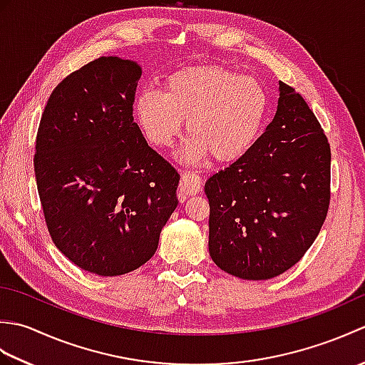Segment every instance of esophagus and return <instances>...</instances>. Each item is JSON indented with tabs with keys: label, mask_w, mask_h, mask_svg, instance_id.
Returning a JSON list of instances; mask_svg holds the SVG:
<instances>
[{
	"label": "esophagus",
	"mask_w": 365,
	"mask_h": 365,
	"mask_svg": "<svg viewBox=\"0 0 365 365\" xmlns=\"http://www.w3.org/2000/svg\"><path fill=\"white\" fill-rule=\"evenodd\" d=\"M200 191H202V178L195 173L185 170L180 177V183H178V196L187 197Z\"/></svg>",
	"instance_id": "34e87169"
}]
</instances>
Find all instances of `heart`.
Segmentation results:
<instances>
[{
	"label": "heart",
	"mask_w": 365,
	"mask_h": 365,
	"mask_svg": "<svg viewBox=\"0 0 365 365\" xmlns=\"http://www.w3.org/2000/svg\"><path fill=\"white\" fill-rule=\"evenodd\" d=\"M135 113L145 138L160 149L174 144L187 119L191 139L185 158L197 161L210 153L218 161H230L257 141L268 96L252 76L215 66L188 67L169 76L165 92L150 88L139 92Z\"/></svg>",
	"instance_id": "heart-1"
}]
</instances>
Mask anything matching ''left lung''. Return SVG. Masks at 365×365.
<instances>
[{
	"mask_svg": "<svg viewBox=\"0 0 365 365\" xmlns=\"http://www.w3.org/2000/svg\"><path fill=\"white\" fill-rule=\"evenodd\" d=\"M277 111L246 153L205 183L208 251L226 273L262 281L301 260L331 200L328 138L294 88L279 84Z\"/></svg>",
	"mask_w": 365,
	"mask_h": 365,
	"instance_id": "left-lung-1",
	"label": "left lung"
}]
</instances>
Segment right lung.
Returning <instances> with one entry per match:
<instances>
[{"label": "right lung", "mask_w": 365, "mask_h": 365, "mask_svg": "<svg viewBox=\"0 0 365 365\" xmlns=\"http://www.w3.org/2000/svg\"><path fill=\"white\" fill-rule=\"evenodd\" d=\"M141 67L102 56L53 89L38 123L34 173L46 229L76 267L120 276L143 267L178 204L175 168L133 119Z\"/></svg>", "instance_id": "obj_1"}]
</instances>
